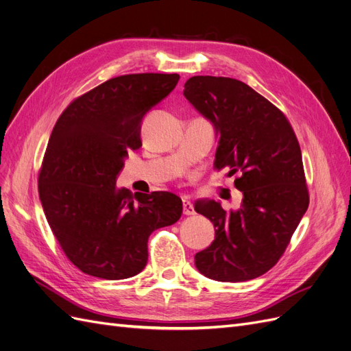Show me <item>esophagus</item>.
<instances>
[{
  "mask_svg": "<svg viewBox=\"0 0 351 351\" xmlns=\"http://www.w3.org/2000/svg\"><path fill=\"white\" fill-rule=\"evenodd\" d=\"M183 212H184V215H193L195 214V208H193L192 202L189 200L187 196H183Z\"/></svg>",
  "mask_w": 351,
  "mask_h": 351,
  "instance_id": "34e87169",
  "label": "esophagus"
}]
</instances>
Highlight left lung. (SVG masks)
I'll return each instance as SVG.
<instances>
[{"instance_id":"8db88e82","label":"left lung","mask_w":351,"mask_h":351,"mask_svg":"<svg viewBox=\"0 0 351 351\" xmlns=\"http://www.w3.org/2000/svg\"><path fill=\"white\" fill-rule=\"evenodd\" d=\"M183 95L214 125L215 168L240 173L234 186L243 192L237 210L196 202L215 228V240L196 253V268L222 282L261 277L282 256L309 206L299 142L285 115L240 80L195 76Z\"/></svg>"}]
</instances>
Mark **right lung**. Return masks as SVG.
I'll use <instances>...</instances> for the list:
<instances>
[{
	"mask_svg": "<svg viewBox=\"0 0 351 351\" xmlns=\"http://www.w3.org/2000/svg\"><path fill=\"white\" fill-rule=\"evenodd\" d=\"M178 74H127L74 99L51 133L39 171V199L70 262L88 275L124 280L147 262L152 231L182 217L169 192L132 193L115 182L139 149L145 114L173 92Z\"/></svg>",
	"mask_w": 351,
	"mask_h": 351,
	"instance_id": "add662e5",
	"label": "right lung"
}]
</instances>
